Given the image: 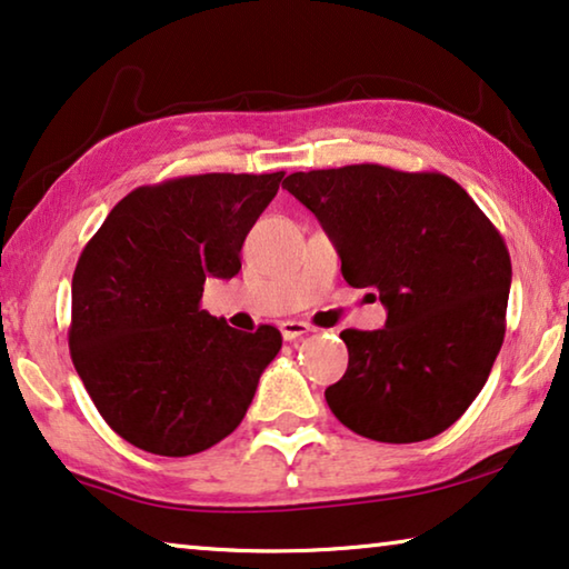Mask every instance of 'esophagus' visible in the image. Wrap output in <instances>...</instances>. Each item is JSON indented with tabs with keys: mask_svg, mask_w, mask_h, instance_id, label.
I'll return each mask as SVG.
<instances>
[{
	"mask_svg": "<svg viewBox=\"0 0 569 569\" xmlns=\"http://www.w3.org/2000/svg\"><path fill=\"white\" fill-rule=\"evenodd\" d=\"M309 332H313V327L307 325V321L288 319V321H283V325H281V335H283L286 342H291V339H299V337L309 335Z\"/></svg>",
	"mask_w": 569,
	"mask_h": 569,
	"instance_id": "obj_1",
	"label": "esophagus"
}]
</instances>
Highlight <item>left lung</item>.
Here are the masks:
<instances>
[{"label": "left lung", "instance_id": "obj_1", "mask_svg": "<svg viewBox=\"0 0 569 569\" xmlns=\"http://www.w3.org/2000/svg\"><path fill=\"white\" fill-rule=\"evenodd\" d=\"M342 260L378 288L383 329H345L350 362L325 398L355 435L388 445L442 435L482 391L506 335L511 258L493 222L442 173L378 163L291 173Z\"/></svg>", "mask_w": 569, "mask_h": 569}]
</instances>
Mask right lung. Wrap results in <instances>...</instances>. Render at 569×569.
I'll list each match as a JSON object with an SVG mask.
<instances>
[{
    "label": "right lung",
    "mask_w": 569,
    "mask_h": 569,
    "mask_svg": "<svg viewBox=\"0 0 569 569\" xmlns=\"http://www.w3.org/2000/svg\"><path fill=\"white\" fill-rule=\"evenodd\" d=\"M283 181L203 173L140 186L109 211L71 283L68 350L109 427L186 457L240 427L281 332L227 327L201 309L207 278L240 273V250Z\"/></svg>",
    "instance_id": "obj_1"
}]
</instances>
